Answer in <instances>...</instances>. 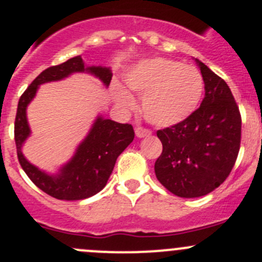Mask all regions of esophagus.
Masks as SVG:
<instances>
[{"label":"esophagus","mask_w":262,"mask_h":262,"mask_svg":"<svg viewBox=\"0 0 262 262\" xmlns=\"http://www.w3.org/2000/svg\"><path fill=\"white\" fill-rule=\"evenodd\" d=\"M135 134H136L137 137H146V136H150L151 135V131L147 130V128H144V127H136L135 128Z\"/></svg>","instance_id":"34e87169"}]
</instances>
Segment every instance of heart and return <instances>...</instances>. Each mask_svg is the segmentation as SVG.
<instances>
[{
    "label": "heart",
    "mask_w": 262,
    "mask_h": 262,
    "mask_svg": "<svg viewBox=\"0 0 262 262\" xmlns=\"http://www.w3.org/2000/svg\"><path fill=\"white\" fill-rule=\"evenodd\" d=\"M125 81L132 92L142 95L145 118L158 127L187 120L204 92V80L198 69L169 58L140 62L126 74ZM113 97L126 110L135 105L134 98L120 85H113Z\"/></svg>",
    "instance_id": "obj_1"
}]
</instances>
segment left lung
Wrapping results in <instances>:
<instances>
[{
    "mask_svg": "<svg viewBox=\"0 0 262 262\" xmlns=\"http://www.w3.org/2000/svg\"><path fill=\"white\" fill-rule=\"evenodd\" d=\"M205 84L201 105L183 122L157 132L163 151L158 181L180 198H200L229 176L241 145V113L227 82L196 59Z\"/></svg>",
    "mask_w": 262,
    "mask_h": 262,
    "instance_id": "obj_1",
    "label": "left lung"
}]
</instances>
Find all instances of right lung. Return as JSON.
Segmentation results:
<instances>
[{
	"label": "right lung",
	"mask_w": 262,
	"mask_h": 262,
	"mask_svg": "<svg viewBox=\"0 0 262 262\" xmlns=\"http://www.w3.org/2000/svg\"><path fill=\"white\" fill-rule=\"evenodd\" d=\"M74 72H89L108 86L112 80L110 67H85L81 56L67 59L57 66L48 67L40 72L34 81L20 97L15 118V142L17 158L21 168L37 187L58 200H82L94 196L104 188L115 168L118 155L131 144L135 137L134 128L128 123H118L98 116L84 141L76 152L58 173L49 174L27 160L21 151L23 144L30 136L27 118V107L37 94L39 85L58 81Z\"/></svg>",
	"instance_id": "add662e5"
}]
</instances>
